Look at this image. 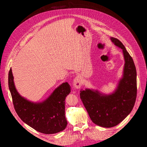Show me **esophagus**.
Masks as SVG:
<instances>
[{
  "mask_svg": "<svg viewBox=\"0 0 147 147\" xmlns=\"http://www.w3.org/2000/svg\"><path fill=\"white\" fill-rule=\"evenodd\" d=\"M82 80L81 77L80 76H77L74 80L73 85L75 88L79 89L82 86Z\"/></svg>",
  "mask_w": 147,
  "mask_h": 147,
  "instance_id": "obj_1",
  "label": "esophagus"
}]
</instances>
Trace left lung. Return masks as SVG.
I'll return each mask as SVG.
<instances>
[{"label": "left lung", "mask_w": 147, "mask_h": 147, "mask_svg": "<svg viewBox=\"0 0 147 147\" xmlns=\"http://www.w3.org/2000/svg\"><path fill=\"white\" fill-rule=\"evenodd\" d=\"M115 46L122 49L124 59L123 76L115 90L104 94L97 90L80 91V98L92 121L104 127L118 125L131 113L137 97V72L133 59L118 39L110 37Z\"/></svg>", "instance_id": "8db88e82"}]
</instances>
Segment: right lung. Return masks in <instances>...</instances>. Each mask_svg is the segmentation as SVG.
<instances>
[{
	"label": "right lung",
	"instance_id": "obj_1",
	"mask_svg": "<svg viewBox=\"0 0 147 147\" xmlns=\"http://www.w3.org/2000/svg\"><path fill=\"white\" fill-rule=\"evenodd\" d=\"M11 69L8 74V87L16 112L22 121L43 134L63 131L67 122L65 117V99L70 92L67 82L56 88L48 98L40 102L30 101L16 90Z\"/></svg>",
	"mask_w": 147,
	"mask_h": 147
}]
</instances>
